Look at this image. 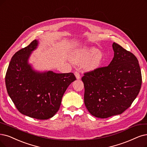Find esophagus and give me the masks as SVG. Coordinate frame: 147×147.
<instances>
[{"label":"esophagus","mask_w":147,"mask_h":147,"mask_svg":"<svg viewBox=\"0 0 147 147\" xmlns=\"http://www.w3.org/2000/svg\"><path fill=\"white\" fill-rule=\"evenodd\" d=\"M74 75H75V77H76V78L77 80H79V79H80V74H79V73L78 71H76V72H75Z\"/></svg>","instance_id":"1"}]
</instances>
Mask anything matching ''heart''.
Returning a JSON list of instances; mask_svg holds the SVG:
<instances>
[{"mask_svg": "<svg viewBox=\"0 0 147 147\" xmlns=\"http://www.w3.org/2000/svg\"><path fill=\"white\" fill-rule=\"evenodd\" d=\"M71 61L76 65L86 63L85 69L91 72L101 67L105 61V55L94 47L85 46L76 49L72 53Z\"/></svg>", "mask_w": 147, "mask_h": 147, "instance_id": "1", "label": "heart"}]
</instances>
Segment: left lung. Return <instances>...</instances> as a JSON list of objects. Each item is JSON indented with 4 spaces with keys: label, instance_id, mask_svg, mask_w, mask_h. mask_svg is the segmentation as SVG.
I'll use <instances>...</instances> for the list:
<instances>
[{
    "label": "left lung",
    "instance_id": "obj_1",
    "mask_svg": "<svg viewBox=\"0 0 147 147\" xmlns=\"http://www.w3.org/2000/svg\"><path fill=\"white\" fill-rule=\"evenodd\" d=\"M114 57L109 65L85 73L84 102L91 115L107 118L121 115L138 95L142 75L134 54L114 42Z\"/></svg>",
    "mask_w": 147,
    "mask_h": 147
}]
</instances>
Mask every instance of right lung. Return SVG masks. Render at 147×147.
Listing matches in <instances>:
<instances>
[{"label": "right lung", "mask_w": 147, "mask_h": 147, "mask_svg": "<svg viewBox=\"0 0 147 147\" xmlns=\"http://www.w3.org/2000/svg\"><path fill=\"white\" fill-rule=\"evenodd\" d=\"M39 44V40H34L14 54L5 76V84L9 96L20 113L45 120L58 111L64 93L76 78L72 73L35 69L29 59Z\"/></svg>", "instance_id": "obj_1"}]
</instances>
